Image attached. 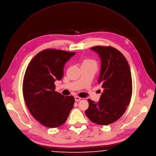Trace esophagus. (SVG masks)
I'll list each match as a JSON object with an SVG mask.
<instances>
[{
  "label": "esophagus",
  "mask_w": 156,
  "mask_h": 156,
  "mask_svg": "<svg viewBox=\"0 0 156 156\" xmlns=\"http://www.w3.org/2000/svg\"><path fill=\"white\" fill-rule=\"evenodd\" d=\"M81 100V98L80 97H78V96H76L75 97V101H80Z\"/></svg>",
  "instance_id": "obj_1"
}]
</instances>
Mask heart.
I'll return each mask as SVG.
<instances>
[{"label":"heart","mask_w":156,"mask_h":156,"mask_svg":"<svg viewBox=\"0 0 156 156\" xmlns=\"http://www.w3.org/2000/svg\"><path fill=\"white\" fill-rule=\"evenodd\" d=\"M82 65H95L97 66V62L91 58H85L82 62Z\"/></svg>","instance_id":"heart-1"}]
</instances>
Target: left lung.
I'll return each mask as SVG.
<instances>
[{"instance_id":"left-lung-1","label":"left lung","mask_w":156,"mask_h":156,"mask_svg":"<svg viewBox=\"0 0 156 156\" xmlns=\"http://www.w3.org/2000/svg\"><path fill=\"white\" fill-rule=\"evenodd\" d=\"M101 60L98 83L103 92L100 101L88 99L87 117L98 125L106 126L119 120L129 105L132 94V80L128 61L116 48L108 46L90 48Z\"/></svg>"}]
</instances>
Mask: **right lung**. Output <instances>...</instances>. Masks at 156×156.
Listing matches in <instances>:
<instances>
[{
	"label": "right lung",
	"instance_id": "add662e5",
	"mask_svg": "<svg viewBox=\"0 0 156 156\" xmlns=\"http://www.w3.org/2000/svg\"><path fill=\"white\" fill-rule=\"evenodd\" d=\"M75 54L45 49L32 59L26 70L23 83L26 105L32 115L47 127L63 125L74 106V97L56 91L55 82L63 78L65 65Z\"/></svg>",
	"mask_w": 156,
	"mask_h": 156
}]
</instances>
